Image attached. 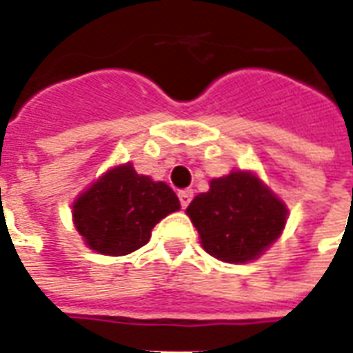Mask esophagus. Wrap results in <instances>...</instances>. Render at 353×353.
<instances>
[{
	"mask_svg": "<svg viewBox=\"0 0 353 353\" xmlns=\"http://www.w3.org/2000/svg\"><path fill=\"white\" fill-rule=\"evenodd\" d=\"M177 196H179V202H181V208H187L189 202L193 201V191L191 189H185V191H179Z\"/></svg>",
	"mask_w": 353,
	"mask_h": 353,
	"instance_id": "1",
	"label": "esophagus"
}]
</instances>
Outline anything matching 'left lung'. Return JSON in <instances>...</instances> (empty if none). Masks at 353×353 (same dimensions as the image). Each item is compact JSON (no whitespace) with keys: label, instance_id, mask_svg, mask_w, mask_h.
Masks as SVG:
<instances>
[{"label":"left lung","instance_id":"8db88e82","mask_svg":"<svg viewBox=\"0 0 353 353\" xmlns=\"http://www.w3.org/2000/svg\"><path fill=\"white\" fill-rule=\"evenodd\" d=\"M187 214L204 250L229 263L258 258L287 221L285 204L248 172L212 179L210 191L196 194Z\"/></svg>","mask_w":353,"mask_h":353}]
</instances>
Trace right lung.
<instances>
[{
	"label": "right lung",
	"instance_id": "obj_1",
	"mask_svg": "<svg viewBox=\"0 0 353 353\" xmlns=\"http://www.w3.org/2000/svg\"><path fill=\"white\" fill-rule=\"evenodd\" d=\"M179 210L176 193L130 164L110 170L74 202V223L90 248L124 256L149 243L152 228Z\"/></svg>",
	"mask_w": 353,
	"mask_h": 353
}]
</instances>
